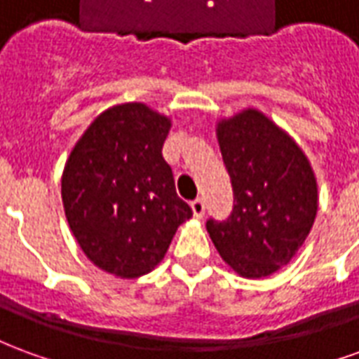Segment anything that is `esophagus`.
Masks as SVG:
<instances>
[{"label":"esophagus","mask_w":359,"mask_h":359,"mask_svg":"<svg viewBox=\"0 0 359 359\" xmlns=\"http://www.w3.org/2000/svg\"><path fill=\"white\" fill-rule=\"evenodd\" d=\"M190 205H192V213H194V217L202 219L203 213H205V202H203V198H198V200H194Z\"/></svg>","instance_id":"esophagus-1"}]
</instances>
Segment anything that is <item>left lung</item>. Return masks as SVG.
I'll return each instance as SVG.
<instances>
[{"instance_id": "1", "label": "left lung", "mask_w": 359, "mask_h": 359, "mask_svg": "<svg viewBox=\"0 0 359 359\" xmlns=\"http://www.w3.org/2000/svg\"><path fill=\"white\" fill-rule=\"evenodd\" d=\"M217 142L233 182L231 217L208 221L219 256L244 278H264L292 262L317 215L309 159L262 111L248 107L217 123Z\"/></svg>"}]
</instances>
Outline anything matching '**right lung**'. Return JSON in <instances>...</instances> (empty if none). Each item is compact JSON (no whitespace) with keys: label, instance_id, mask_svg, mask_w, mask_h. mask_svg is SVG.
<instances>
[{"label":"right lung","instance_id":"obj_1","mask_svg":"<svg viewBox=\"0 0 359 359\" xmlns=\"http://www.w3.org/2000/svg\"><path fill=\"white\" fill-rule=\"evenodd\" d=\"M171 118L146 103L113 105L74 144L61 177L71 233L105 273L134 278L154 269L192 210L161 148Z\"/></svg>","mask_w":359,"mask_h":359}]
</instances>
